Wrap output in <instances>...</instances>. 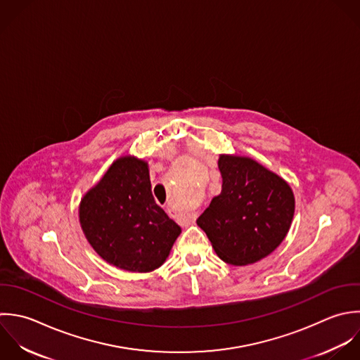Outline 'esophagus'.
Instances as JSON below:
<instances>
[{"mask_svg": "<svg viewBox=\"0 0 360 360\" xmlns=\"http://www.w3.org/2000/svg\"><path fill=\"white\" fill-rule=\"evenodd\" d=\"M167 212L176 220V223H179L181 226H186V224H189L191 221H193V214H188V213H181V212H176V210H174L172 207H167Z\"/></svg>", "mask_w": 360, "mask_h": 360, "instance_id": "1", "label": "esophagus"}]
</instances>
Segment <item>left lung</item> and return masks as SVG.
Instances as JSON below:
<instances>
[{"mask_svg": "<svg viewBox=\"0 0 360 360\" xmlns=\"http://www.w3.org/2000/svg\"><path fill=\"white\" fill-rule=\"evenodd\" d=\"M221 193L199 216L216 254L243 266L261 261L285 240L295 214V195L279 175L248 157L219 158Z\"/></svg>", "mask_w": 360, "mask_h": 360, "instance_id": "1", "label": "left lung"}]
</instances>
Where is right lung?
<instances>
[{
    "label": "right lung",
    "mask_w": 360,
    "mask_h": 360,
    "mask_svg": "<svg viewBox=\"0 0 360 360\" xmlns=\"http://www.w3.org/2000/svg\"><path fill=\"white\" fill-rule=\"evenodd\" d=\"M81 229L96 254L129 272L160 268L181 227L155 203L148 164L120 157L79 203Z\"/></svg>",
    "instance_id": "obj_1"
}]
</instances>
